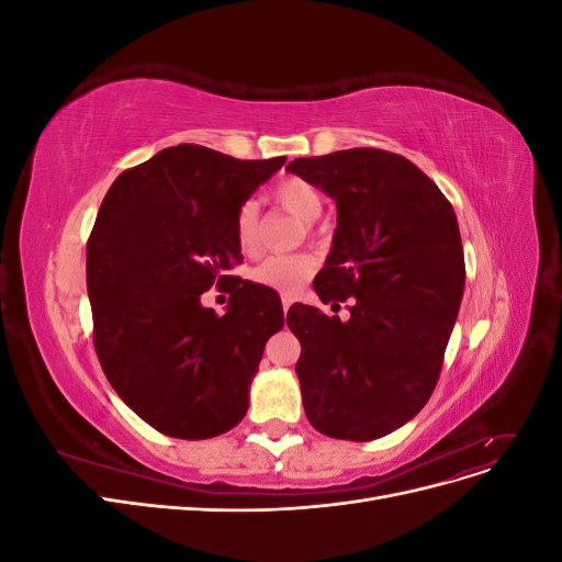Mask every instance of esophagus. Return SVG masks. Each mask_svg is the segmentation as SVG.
<instances>
[{"mask_svg":"<svg viewBox=\"0 0 562 562\" xmlns=\"http://www.w3.org/2000/svg\"><path fill=\"white\" fill-rule=\"evenodd\" d=\"M281 304H283V312L288 314V310H291V304H293V297H291V295H283V297H281Z\"/></svg>","mask_w":562,"mask_h":562,"instance_id":"esophagus-1","label":"esophagus"}]
</instances>
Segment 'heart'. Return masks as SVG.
<instances>
[{
	"label": "heart",
	"instance_id": "1",
	"mask_svg": "<svg viewBox=\"0 0 562 562\" xmlns=\"http://www.w3.org/2000/svg\"><path fill=\"white\" fill-rule=\"evenodd\" d=\"M271 199L279 203L288 213L297 215L300 220H316L321 215V194L310 180L302 178H283L271 190ZM234 236L239 248L248 255L260 248V209L255 201H244L234 215ZM316 262L307 252L291 255H269L258 267L250 269V281L271 288L281 295H295L300 288L314 274Z\"/></svg>",
	"mask_w": 562,
	"mask_h": 562
}]
</instances>
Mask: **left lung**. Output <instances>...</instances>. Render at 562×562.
<instances>
[{
    "label": "left lung",
    "mask_w": 562,
    "mask_h": 562,
    "mask_svg": "<svg viewBox=\"0 0 562 562\" xmlns=\"http://www.w3.org/2000/svg\"><path fill=\"white\" fill-rule=\"evenodd\" d=\"M288 171L335 199L333 250L316 279L321 302L349 321L293 304L295 372L312 427L375 440L411 422L434 394L464 293V248L452 203L401 155L353 147L295 159Z\"/></svg>",
    "instance_id": "8db88e82"
}]
</instances>
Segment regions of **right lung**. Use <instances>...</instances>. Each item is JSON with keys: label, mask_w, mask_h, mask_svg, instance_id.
Wrapping results in <instances>:
<instances>
[{"label": "right lung", "mask_w": 562, "mask_h": 562, "mask_svg": "<svg viewBox=\"0 0 562 562\" xmlns=\"http://www.w3.org/2000/svg\"><path fill=\"white\" fill-rule=\"evenodd\" d=\"M285 157L241 161L201 145L166 147L119 176L87 244L93 345L105 378L149 427L184 440L234 429L281 300L229 277L244 260L234 215ZM229 282L217 317L200 304Z\"/></svg>", "instance_id": "add662e5"}]
</instances>
